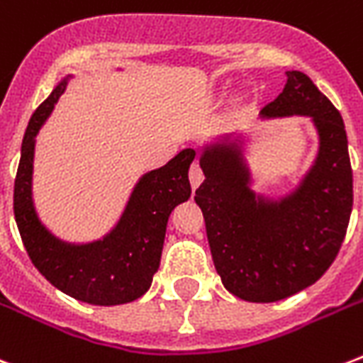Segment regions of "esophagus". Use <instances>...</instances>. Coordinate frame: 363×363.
<instances>
[{
  "label": "esophagus",
  "instance_id": "obj_1",
  "mask_svg": "<svg viewBox=\"0 0 363 363\" xmlns=\"http://www.w3.org/2000/svg\"><path fill=\"white\" fill-rule=\"evenodd\" d=\"M188 177H190V184H192L194 190L200 186L201 181H203V171H201L200 163L194 162L192 165H190V173H188Z\"/></svg>",
  "mask_w": 363,
  "mask_h": 363
}]
</instances>
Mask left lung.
Returning a JSON list of instances; mask_svg holds the SVG:
<instances>
[{"mask_svg": "<svg viewBox=\"0 0 363 363\" xmlns=\"http://www.w3.org/2000/svg\"><path fill=\"white\" fill-rule=\"evenodd\" d=\"M280 95L262 118L308 116L320 146L297 188L270 200L251 188L240 140L203 146L200 206L223 286L249 303H274L303 291L335 261L352 213V167L345 123L331 101L298 70L286 72Z\"/></svg>", "mask_w": 363, "mask_h": 363, "instance_id": "obj_1", "label": "left lung"}]
</instances>
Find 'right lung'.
Wrapping results in <instances>:
<instances>
[{"mask_svg":"<svg viewBox=\"0 0 363 363\" xmlns=\"http://www.w3.org/2000/svg\"><path fill=\"white\" fill-rule=\"evenodd\" d=\"M68 77L41 102L22 138L13 200L16 226L28 257L57 289L99 306L131 303L150 289L171 211L192 194L188 169L196 150L184 148L163 167L140 177L118 225L101 240L68 243L52 236L41 225L32 200L35 135L65 93Z\"/></svg>","mask_w":363,"mask_h":363,"instance_id":"obj_1","label":"right lung"}]
</instances>
